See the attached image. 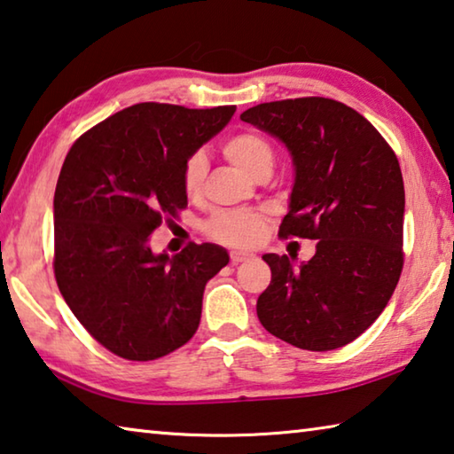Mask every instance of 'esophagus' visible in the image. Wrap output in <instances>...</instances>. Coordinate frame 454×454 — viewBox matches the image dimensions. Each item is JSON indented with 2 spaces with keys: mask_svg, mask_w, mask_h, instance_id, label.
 <instances>
[{
  "mask_svg": "<svg viewBox=\"0 0 454 454\" xmlns=\"http://www.w3.org/2000/svg\"><path fill=\"white\" fill-rule=\"evenodd\" d=\"M252 254L250 252H244V250H232L230 252V262L238 264V262H244V260H250Z\"/></svg>",
  "mask_w": 454,
  "mask_h": 454,
  "instance_id": "obj_1",
  "label": "esophagus"
}]
</instances>
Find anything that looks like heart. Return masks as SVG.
Listing matches in <instances>:
<instances>
[{
	"mask_svg": "<svg viewBox=\"0 0 454 454\" xmlns=\"http://www.w3.org/2000/svg\"><path fill=\"white\" fill-rule=\"evenodd\" d=\"M224 153L230 162L250 176L272 172L274 166V148L262 134L252 132H238L230 136L224 142ZM208 174V158L204 152L190 153L186 164H184L182 184L188 196H196L202 190V184ZM260 228H262V214L246 212V210H226L218 212L208 222V234L214 240L232 244V246H248L258 238Z\"/></svg>",
	"mask_w": 454,
	"mask_h": 454,
	"instance_id": "1",
	"label": "heart"
}]
</instances>
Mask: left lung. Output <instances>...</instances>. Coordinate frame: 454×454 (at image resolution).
Returning <instances> with one entry per match:
<instances>
[{
  "label": "left lung",
  "instance_id": "obj_1",
  "mask_svg": "<svg viewBox=\"0 0 454 454\" xmlns=\"http://www.w3.org/2000/svg\"><path fill=\"white\" fill-rule=\"evenodd\" d=\"M242 121L286 145L294 166L280 236L310 238L317 254H264L272 280L258 296L262 326L302 350H334L380 317L403 272L404 184L387 140L328 98L258 104Z\"/></svg>",
  "mask_w": 454,
  "mask_h": 454
}]
</instances>
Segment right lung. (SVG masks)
I'll return each instance as SVG.
<instances>
[{"label": "right lung", "mask_w": 454, "mask_h": 454, "mask_svg": "<svg viewBox=\"0 0 454 454\" xmlns=\"http://www.w3.org/2000/svg\"><path fill=\"white\" fill-rule=\"evenodd\" d=\"M234 112L136 104L67 152L53 196V272L74 317L114 355L156 360L198 330L206 282L228 264V252L192 242L168 256L153 254L148 242L188 206V156Z\"/></svg>", "instance_id": "add662e5"}]
</instances>
